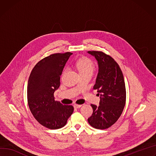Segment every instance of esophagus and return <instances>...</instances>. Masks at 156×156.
<instances>
[{"instance_id": "esophagus-1", "label": "esophagus", "mask_w": 156, "mask_h": 156, "mask_svg": "<svg viewBox=\"0 0 156 156\" xmlns=\"http://www.w3.org/2000/svg\"><path fill=\"white\" fill-rule=\"evenodd\" d=\"M82 105H77V104H75L74 105V107L75 108H80Z\"/></svg>"}]
</instances>
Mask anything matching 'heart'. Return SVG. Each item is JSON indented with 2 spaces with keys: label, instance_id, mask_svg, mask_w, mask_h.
<instances>
[{
  "label": "heart",
  "instance_id": "b5f03b06",
  "mask_svg": "<svg viewBox=\"0 0 156 156\" xmlns=\"http://www.w3.org/2000/svg\"><path fill=\"white\" fill-rule=\"evenodd\" d=\"M75 66L80 74L88 72L93 73L94 69L93 62L87 57L79 58L76 62Z\"/></svg>",
  "mask_w": 156,
  "mask_h": 156
}]
</instances>
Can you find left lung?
<instances>
[{
    "instance_id": "left-lung-1",
    "label": "left lung",
    "mask_w": 156,
    "mask_h": 156,
    "mask_svg": "<svg viewBox=\"0 0 156 156\" xmlns=\"http://www.w3.org/2000/svg\"><path fill=\"white\" fill-rule=\"evenodd\" d=\"M98 62V73L94 90L100 95V105H91L93 114L89 124L98 129H105L121 116L126 104V92L124 76L119 65L102 51H88Z\"/></svg>"
}]
</instances>
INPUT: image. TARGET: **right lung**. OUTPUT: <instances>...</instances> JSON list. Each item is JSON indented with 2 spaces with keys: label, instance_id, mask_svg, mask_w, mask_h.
Instances as JSON below:
<instances>
[{
  "label": "right lung",
  "instance_id": "add662e5",
  "mask_svg": "<svg viewBox=\"0 0 156 156\" xmlns=\"http://www.w3.org/2000/svg\"><path fill=\"white\" fill-rule=\"evenodd\" d=\"M73 53H54L38 62L30 75L27 85V101L35 119L50 129L65 126L74 108L55 101L54 92L60 85V76Z\"/></svg>",
  "mask_w": 156,
  "mask_h": 156
}]
</instances>
